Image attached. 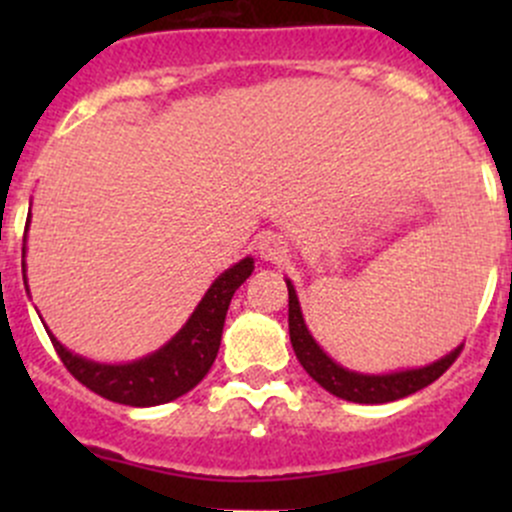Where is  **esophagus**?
<instances>
[{"instance_id":"34e87169","label":"esophagus","mask_w":512,"mask_h":512,"mask_svg":"<svg viewBox=\"0 0 512 512\" xmlns=\"http://www.w3.org/2000/svg\"><path fill=\"white\" fill-rule=\"evenodd\" d=\"M257 252H260L262 260H282L285 257V242L280 240L277 235H272V232H267V235H262L260 240H257Z\"/></svg>"}]
</instances>
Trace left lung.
Instances as JSON below:
<instances>
[{"label": "left lung", "instance_id": "obj_1", "mask_svg": "<svg viewBox=\"0 0 512 512\" xmlns=\"http://www.w3.org/2000/svg\"><path fill=\"white\" fill-rule=\"evenodd\" d=\"M285 282L289 292V342H292L294 354H297L304 371L322 389L339 396V399L354 401V404H389V401H399L433 384L456 361V356L461 354V347H456L453 352L433 361V364L418 366V369L389 371V374H361V371L347 369V366L337 364L332 356L314 342L307 324H304L302 307H299L294 285L289 280Z\"/></svg>", "mask_w": 512, "mask_h": 512}]
</instances>
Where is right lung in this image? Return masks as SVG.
Here are the masks:
<instances>
[{
	"label": "right lung",
	"mask_w": 512,
	"mask_h": 512,
	"mask_svg": "<svg viewBox=\"0 0 512 512\" xmlns=\"http://www.w3.org/2000/svg\"><path fill=\"white\" fill-rule=\"evenodd\" d=\"M27 240V235H24ZM22 255H27V247H22ZM24 270V285H27V265ZM255 270V260L235 262L227 267L223 275L210 285L205 297L200 299L195 312L188 322L180 327L170 342L156 349L153 354L141 356L126 364H98L64 347L54 334L46 329L56 354L61 356L66 369L79 379L86 389L96 391L98 396L116 404L126 406H158L188 394L190 389L203 381L218 356L220 339H223L225 314L230 307V299L235 289L247 280Z\"/></svg>",
	"instance_id": "obj_1"
}]
</instances>
